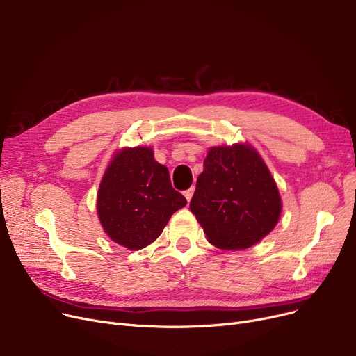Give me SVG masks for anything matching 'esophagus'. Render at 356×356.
I'll return each instance as SVG.
<instances>
[{
    "instance_id": "obj_1",
    "label": "esophagus",
    "mask_w": 356,
    "mask_h": 356,
    "mask_svg": "<svg viewBox=\"0 0 356 356\" xmlns=\"http://www.w3.org/2000/svg\"><path fill=\"white\" fill-rule=\"evenodd\" d=\"M193 192H195V188L192 186L191 189H188V191H184V197L188 199L189 202H191V199H192V196H193Z\"/></svg>"
}]
</instances>
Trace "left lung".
I'll return each mask as SVG.
<instances>
[{
    "label": "left lung",
    "mask_w": 356,
    "mask_h": 356,
    "mask_svg": "<svg viewBox=\"0 0 356 356\" xmlns=\"http://www.w3.org/2000/svg\"><path fill=\"white\" fill-rule=\"evenodd\" d=\"M282 208L277 184L255 148L241 143L209 148L191 211L212 245L252 247L274 229Z\"/></svg>",
    "instance_id": "left-lung-1"
}]
</instances>
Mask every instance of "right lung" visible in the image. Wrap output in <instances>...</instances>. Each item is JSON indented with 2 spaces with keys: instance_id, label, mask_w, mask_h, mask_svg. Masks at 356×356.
<instances>
[{
  "instance_id": "obj_1",
  "label": "right lung",
  "mask_w": 356,
  "mask_h": 356,
  "mask_svg": "<svg viewBox=\"0 0 356 356\" xmlns=\"http://www.w3.org/2000/svg\"><path fill=\"white\" fill-rule=\"evenodd\" d=\"M188 200L173 189L168 168L153 148H122L101 180L97 211L106 235L128 250L156 241L172 215Z\"/></svg>"
}]
</instances>
